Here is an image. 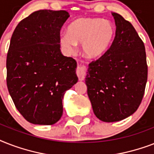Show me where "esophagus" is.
<instances>
[{
	"mask_svg": "<svg viewBox=\"0 0 154 154\" xmlns=\"http://www.w3.org/2000/svg\"><path fill=\"white\" fill-rule=\"evenodd\" d=\"M77 74L80 81H83V80L85 79V77L86 72H85V70L83 68L78 66L77 69Z\"/></svg>",
	"mask_w": 154,
	"mask_h": 154,
	"instance_id": "1",
	"label": "esophagus"
}]
</instances>
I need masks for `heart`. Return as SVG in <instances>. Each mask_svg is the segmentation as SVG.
Returning a JSON list of instances; mask_svg holds the SVG:
<instances>
[{"instance_id":"1","label":"heart","mask_w":154,"mask_h":154,"mask_svg":"<svg viewBox=\"0 0 154 154\" xmlns=\"http://www.w3.org/2000/svg\"><path fill=\"white\" fill-rule=\"evenodd\" d=\"M116 28L111 21L101 18H78L67 29V34L60 36V43L68 53H73L81 45V52L90 60L102 57L112 45Z\"/></svg>"}]
</instances>
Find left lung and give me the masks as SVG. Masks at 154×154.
Returning <instances> with one entry per match:
<instances>
[{"label":"left lung","instance_id":"obj_1","mask_svg":"<svg viewBox=\"0 0 154 154\" xmlns=\"http://www.w3.org/2000/svg\"><path fill=\"white\" fill-rule=\"evenodd\" d=\"M112 15L114 41L102 57L89 64L85 77L94 114L105 122H119L136 112L148 75L143 42L131 23L118 13Z\"/></svg>","mask_w":154,"mask_h":154}]
</instances>
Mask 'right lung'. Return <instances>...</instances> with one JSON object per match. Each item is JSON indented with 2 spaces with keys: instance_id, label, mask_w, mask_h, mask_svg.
I'll return each instance as SVG.
<instances>
[{
  "instance_id": "1",
  "label": "right lung",
  "mask_w": 154,
  "mask_h": 154,
  "mask_svg": "<svg viewBox=\"0 0 154 154\" xmlns=\"http://www.w3.org/2000/svg\"><path fill=\"white\" fill-rule=\"evenodd\" d=\"M69 17L65 10H38L16 27L7 54V86L25 119L53 125L63 113L65 92L78 81L77 62L63 56L60 30Z\"/></svg>"
}]
</instances>
